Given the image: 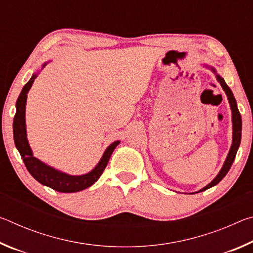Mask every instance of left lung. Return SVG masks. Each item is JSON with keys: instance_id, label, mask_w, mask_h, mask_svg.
I'll return each mask as SVG.
<instances>
[{"instance_id": "8db88e82", "label": "left lung", "mask_w": 253, "mask_h": 253, "mask_svg": "<svg viewBox=\"0 0 253 253\" xmlns=\"http://www.w3.org/2000/svg\"><path fill=\"white\" fill-rule=\"evenodd\" d=\"M211 70L215 74L216 76V79L219 81L221 87L223 88V90L225 91L226 96H228V99L230 102V107H231V111H232V126H233V137H232V145H231V148H230V152L228 154V157H226V160L223 164V168L221 169L220 173L216 175V177L213 179V181L208 184L207 186L203 187L202 190H200L199 192H202L208 190V188L212 187L214 185H216L217 183H219L222 178H223L226 173L229 172V169L231 168V165H232V163L235 158V155H237V152H238V148L240 146V142H241V130H242V119H241V115L239 113V109H238V106H237V101H235V98L233 96L232 91H231V89L229 88V85L225 84V81L223 78H221L219 75H216V71L214 68H211Z\"/></svg>"}]
</instances>
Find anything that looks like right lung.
<instances>
[{
	"instance_id": "right-lung-1",
	"label": "right lung",
	"mask_w": 253,
	"mask_h": 253,
	"mask_svg": "<svg viewBox=\"0 0 253 253\" xmlns=\"http://www.w3.org/2000/svg\"><path fill=\"white\" fill-rule=\"evenodd\" d=\"M46 62L43 63L42 68H44ZM37 78V74H34L21 91L20 96L16 100V111L13 121V137L15 146L18 148L21 157L24 162V165L29 173L41 183L42 185L53 188V190L61 192V193H75V192L83 191L84 188L91 186L100 175L104 172L108 161L113 154L114 149L117 147L119 140H116L108 148L106 149L101 160L96 165L91 172L84 175H69L55 169L51 166L44 164L43 162L38 160L33 156V153L30 147L27 138V127H25V105H27V93L32 87L34 79Z\"/></svg>"
}]
</instances>
